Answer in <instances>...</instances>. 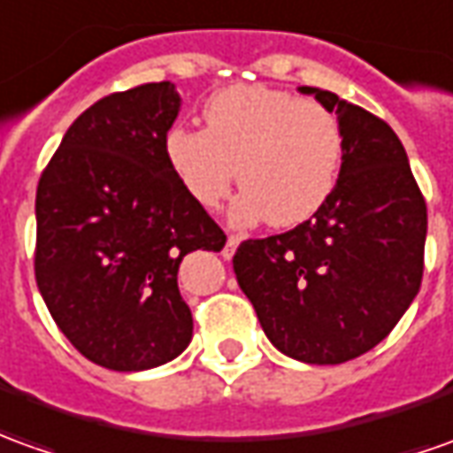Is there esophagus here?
I'll return each mask as SVG.
<instances>
[{
  "instance_id": "esophagus-1",
  "label": "esophagus",
  "mask_w": 453,
  "mask_h": 453,
  "mask_svg": "<svg viewBox=\"0 0 453 453\" xmlns=\"http://www.w3.org/2000/svg\"><path fill=\"white\" fill-rule=\"evenodd\" d=\"M236 246H239V236L236 234H229V239H226V246H224V251H221V257L224 258H232L234 251H236Z\"/></svg>"
}]
</instances>
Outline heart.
<instances>
[{
    "instance_id": "obj_1",
    "label": "heart",
    "mask_w": 453,
    "mask_h": 453,
    "mask_svg": "<svg viewBox=\"0 0 453 453\" xmlns=\"http://www.w3.org/2000/svg\"><path fill=\"white\" fill-rule=\"evenodd\" d=\"M204 130L174 126L165 157L187 196L214 209L234 185L232 217L296 226L335 192L345 157L338 118L313 101L266 86H232L204 103Z\"/></svg>"
}]
</instances>
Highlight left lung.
Instances as JSON below:
<instances>
[{"mask_svg":"<svg viewBox=\"0 0 453 453\" xmlns=\"http://www.w3.org/2000/svg\"><path fill=\"white\" fill-rule=\"evenodd\" d=\"M298 90L338 115V187L291 232L242 242L234 273L273 348L340 365L388 338L419 293L426 204L385 120L330 90Z\"/></svg>","mask_w":453,"mask_h":453,"instance_id":"left-lung-1","label":"left lung"}]
</instances>
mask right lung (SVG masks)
Masks as SVG:
<instances>
[{
    "label": "right lung",
    "mask_w": 453,
    "mask_h": 453,
    "mask_svg": "<svg viewBox=\"0 0 453 453\" xmlns=\"http://www.w3.org/2000/svg\"><path fill=\"white\" fill-rule=\"evenodd\" d=\"M180 105L170 81L93 103L65 130L36 189L43 303L83 357L118 372L185 350L192 313L177 288L180 264L226 244L165 157Z\"/></svg>",
    "instance_id": "1"
}]
</instances>
